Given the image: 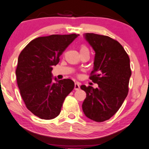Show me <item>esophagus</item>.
I'll return each instance as SVG.
<instances>
[{"instance_id":"1","label":"esophagus","mask_w":149,"mask_h":149,"mask_svg":"<svg viewBox=\"0 0 149 149\" xmlns=\"http://www.w3.org/2000/svg\"><path fill=\"white\" fill-rule=\"evenodd\" d=\"M79 89H80V83L76 82L74 83V89L75 90H79Z\"/></svg>"}]
</instances>
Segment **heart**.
<instances>
[{
  "instance_id": "1",
  "label": "heart",
  "mask_w": 149,
  "mask_h": 149,
  "mask_svg": "<svg viewBox=\"0 0 149 149\" xmlns=\"http://www.w3.org/2000/svg\"><path fill=\"white\" fill-rule=\"evenodd\" d=\"M85 51H87V52H89L88 48H87V47H86V46H85V45H82V46H81L80 52H85Z\"/></svg>"
}]
</instances>
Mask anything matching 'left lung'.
<instances>
[{
	"label": "left lung",
	"mask_w": 149,
	"mask_h": 149,
	"mask_svg": "<svg viewBox=\"0 0 149 149\" xmlns=\"http://www.w3.org/2000/svg\"><path fill=\"white\" fill-rule=\"evenodd\" d=\"M84 37L95 52L89 79L98 87L81 85L86 93L82 109L89 119L102 122L117 113L127 97L132 75L130 58L123 46L109 36L86 33Z\"/></svg>",
	"instance_id": "left-lung-1"
}]
</instances>
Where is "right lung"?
I'll return each instance as SVG.
<instances>
[{
	"label": "right lung",
	"instance_id": "1",
	"mask_svg": "<svg viewBox=\"0 0 149 149\" xmlns=\"http://www.w3.org/2000/svg\"><path fill=\"white\" fill-rule=\"evenodd\" d=\"M78 36L38 37L20 53L15 71L20 94L27 109L40 119H52L58 116L65 98L74 89L73 81H58L53 78L52 71L63 52Z\"/></svg>",
	"mask_w": 149,
	"mask_h": 149
}]
</instances>
